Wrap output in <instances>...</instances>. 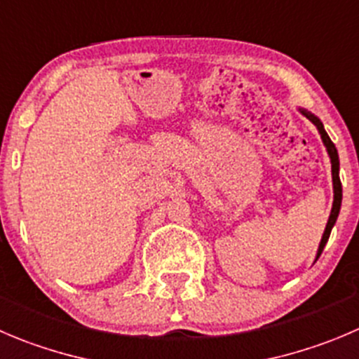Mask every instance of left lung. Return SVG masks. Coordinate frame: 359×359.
Returning a JSON list of instances; mask_svg holds the SVG:
<instances>
[{"mask_svg":"<svg viewBox=\"0 0 359 359\" xmlns=\"http://www.w3.org/2000/svg\"><path fill=\"white\" fill-rule=\"evenodd\" d=\"M299 112H302V114L305 116V118H309L310 121H312L313 125H316L317 130H319L320 139H323L324 146H326L327 155H330V160H331V177H333V206H331L330 218H327L326 229H324V234H323V238H320L319 248H317V255H316V261H317V259H319V255L323 254V250H324V247H326L327 240H330L331 229H333V225H335L337 218H339V213H340V206H342V183H340V176H339L340 162H339V153H337L335 144L331 142L330 135H327L326 130H324L323 121H320V119L317 118L316 114H312V112L305 111V109H299Z\"/></svg>","mask_w":359,"mask_h":359,"instance_id":"8db88e82","label":"left lung"}]
</instances>
